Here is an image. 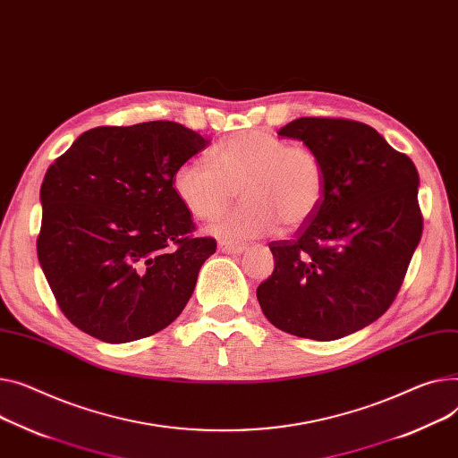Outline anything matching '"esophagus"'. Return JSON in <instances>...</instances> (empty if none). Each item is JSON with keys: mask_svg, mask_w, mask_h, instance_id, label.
<instances>
[{"mask_svg": "<svg viewBox=\"0 0 458 458\" xmlns=\"http://www.w3.org/2000/svg\"><path fill=\"white\" fill-rule=\"evenodd\" d=\"M219 250L226 252V254H241L247 250V245H241V242H232V241H221Z\"/></svg>", "mask_w": 458, "mask_h": 458, "instance_id": "1", "label": "esophagus"}]
</instances>
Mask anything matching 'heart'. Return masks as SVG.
<instances>
[{
	"instance_id": "b5f03b06",
	"label": "heart",
	"mask_w": 458,
	"mask_h": 458,
	"mask_svg": "<svg viewBox=\"0 0 458 458\" xmlns=\"http://www.w3.org/2000/svg\"><path fill=\"white\" fill-rule=\"evenodd\" d=\"M178 200L195 217L217 221L245 199L216 230L223 237H258L310 223L326 197V173L317 152L267 131H241L221 140L211 162L190 160L173 173Z\"/></svg>"
}]
</instances>
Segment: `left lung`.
<instances>
[{
  "instance_id": "left-lung-1",
  "label": "left lung",
  "mask_w": 458,
  "mask_h": 458,
  "mask_svg": "<svg viewBox=\"0 0 458 458\" xmlns=\"http://www.w3.org/2000/svg\"><path fill=\"white\" fill-rule=\"evenodd\" d=\"M278 134L317 152L326 197L293 239L268 242L274 272L259 306L296 337L341 339L376 322L405 280L423 230L418 171L360 121L300 117Z\"/></svg>"
}]
</instances>
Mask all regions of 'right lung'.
I'll return each instance as SVG.
<instances>
[{
  "instance_id": "add662e5",
  "label": "right lung",
  "mask_w": 458,
  "mask_h": 458,
  "mask_svg": "<svg viewBox=\"0 0 458 458\" xmlns=\"http://www.w3.org/2000/svg\"><path fill=\"white\" fill-rule=\"evenodd\" d=\"M209 143L173 121L98 127L49 165L37 252L60 311L105 343L167 327L186 308L213 237H197L174 169Z\"/></svg>"
}]
</instances>
